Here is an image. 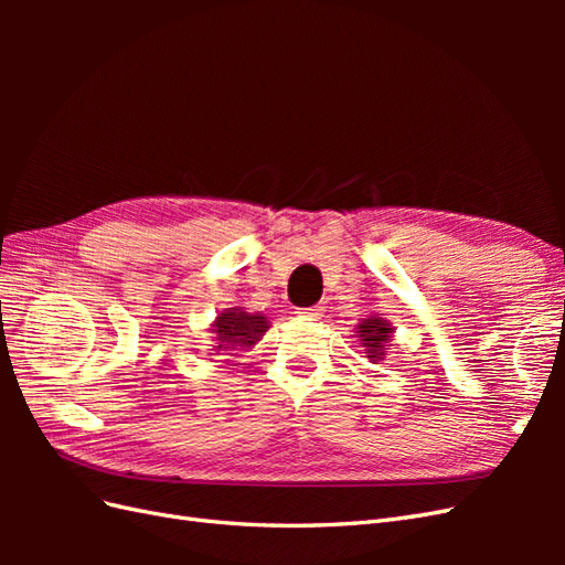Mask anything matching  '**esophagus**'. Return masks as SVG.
Masks as SVG:
<instances>
[{
  "label": "esophagus",
  "mask_w": 565,
  "mask_h": 565,
  "mask_svg": "<svg viewBox=\"0 0 565 565\" xmlns=\"http://www.w3.org/2000/svg\"><path fill=\"white\" fill-rule=\"evenodd\" d=\"M297 316L316 320V318H322V309H320V306H311V309H297Z\"/></svg>",
  "instance_id": "1"
}]
</instances>
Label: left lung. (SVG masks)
I'll list each match as a JSON object with an SVG mask.
<instances>
[{
  "instance_id": "1",
  "label": "left lung",
  "mask_w": 565,
  "mask_h": 565,
  "mask_svg": "<svg viewBox=\"0 0 565 565\" xmlns=\"http://www.w3.org/2000/svg\"><path fill=\"white\" fill-rule=\"evenodd\" d=\"M355 337L361 339V344L365 347L367 358H372V361H382L386 355L388 339L393 334V324L384 320L382 313H372L355 324Z\"/></svg>"
}]
</instances>
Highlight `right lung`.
<instances>
[{
  "label": "right lung",
  "instance_id": "add662e5",
  "mask_svg": "<svg viewBox=\"0 0 565 565\" xmlns=\"http://www.w3.org/2000/svg\"><path fill=\"white\" fill-rule=\"evenodd\" d=\"M268 328L270 322L264 313H249L243 306H233V309H224L214 318L210 332L214 334L216 351L226 353L259 344Z\"/></svg>",
  "mask_w": 565,
  "mask_h": 565
}]
</instances>
